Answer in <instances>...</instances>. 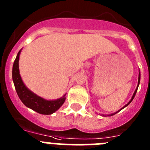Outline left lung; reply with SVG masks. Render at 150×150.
Masks as SVG:
<instances>
[{"label":"left lung","instance_id":"obj_1","mask_svg":"<svg viewBox=\"0 0 150 150\" xmlns=\"http://www.w3.org/2000/svg\"><path fill=\"white\" fill-rule=\"evenodd\" d=\"M140 71H139V75H138V83H137V88H136V89H135V91H134V94H133V96H132V99H131V100H129V102H128V104H126V105H125L124 107H122V108H121V109L120 110H118V111H116V112H113V113H111V114H109V115H107V116H113V115H115L116 114V113H117L118 112H120V110H122L123 108H125V107H127V106L128 105V104H130V103H131V102L132 101V100H133L134 99V96H135V95H136V92H137V88H138V86H139V84H140ZM102 116H106V115H104V114H102Z\"/></svg>","mask_w":150,"mask_h":150}]
</instances>
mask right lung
<instances>
[{
  "label": "right lung",
  "instance_id": "obj_1",
  "mask_svg": "<svg viewBox=\"0 0 150 150\" xmlns=\"http://www.w3.org/2000/svg\"><path fill=\"white\" fill-rule=\"evenodd\" d=\"M21 52L22 50H19L17 54L15 62L13 63V71H12L13 81L18 98L26 107L38 113L43 115L52 114L53 112L58 110L64 103L66 94L60 98L55 100H46L38 96V95L30 91L28 88H27L25 85L24 84L19 74L18 61H19Z\"/></svg>",
  "mask_w": 150,
  "mask_h": 150
}]
</instances>
